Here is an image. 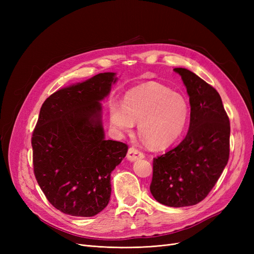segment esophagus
I'll return each instance as SVG.
<instances>
[{
    "mask_svg": "<svg viewBox=\"0 0 254 254\" xmlns=\"http://www.w3.org/2000/svg\"><path fill=\"white\" fill-rule=\"evenodd\" d=\"M127 158L130 161H135V160H139V159H143L144 158V153L142 151H140L139 149L134 148V147H130L128 149Z\"/></svg>",
    "mask_w": 254,
    "mask_h": 254,
    "instance_id": "1",
    "label": "esophagus"
}]
</instances>
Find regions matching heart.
I'll return each instance as SVG.
<instances>
[{"mask_svg": "<svg viewBox=\"0 0 254 254\" xmlns=\"http://www.w3.org/2000/svg\"><path fill=\"white\" fill-rule=\"evenodd\" d=\"M115 127L129 131L139 122V133L152 147L162 148L174 143L186 127L189 107L181 94L158 82H147L130 90L124 105L110 108Z\"/></svg>", "mask_w": 254, "mask_h": 254, "instance_id": "obj_1", "label": "heart"}]
</instances>
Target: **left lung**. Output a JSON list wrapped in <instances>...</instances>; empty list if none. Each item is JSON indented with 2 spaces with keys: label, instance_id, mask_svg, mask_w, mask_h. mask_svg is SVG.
Segmentation results:
<instances>
[{
  "label": "left lung",
  "instance_id": "8db88e82",
  "mask_svg": "<svg viewBox=\"0 0 254 254\" xmlns=\"http://www.w3.org/2000/svg\"><path fill=\"white\" fill-rule=\"evenodd\" d=\"M190 96L187 136L153 159L150 193L160 203L181 207L202 201L216 184L230 155V121L220 95L195 73L176 67Z\"/></svg>",
  "mask_w": 254,
  "mask_h": 254
}]
</instances>
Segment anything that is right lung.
Wrapping results in <instances>:
<instances>
[{"label": "right lung", "mask_w": 254, "mask_h": 254, "mask_svg": "<svg viewBox=\"0 0 254 254\" xmlns=\"http://www.w3.org/2000/svg\"><path fill=\"white\" fill-rule=\"evenodd\" d=\"M115 73H99L61 89L43 103L33 131V164L50 203L72 216L103 211L111 195L110 176L125 158V143L106 140L101 101Z\"/></svg>", "instance_id": "right-lung-1"}]
</instances>
